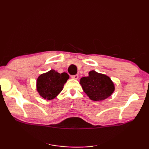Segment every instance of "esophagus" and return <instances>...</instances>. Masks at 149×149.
Instances as JSON below:
<instances>
[{
	"instance_id": "obj_1",
	"label": "esophagus",
	"mask_w": 149,
	"mask_h": 149,
	"mask_svg": "<svg viewBox=\"0 0 149 149\" xmlns=\"http://www.w3.org/2000/svg\"><path fill=\"white\" fill-rule=\"evenodd\" d=\"M72 78L74 79H77L79 78V75L76 74V75H72Z\"/></svg>"
}]
</instances>
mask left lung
Listing matches in <instances>:
<instances>
[{"mask_svg":"<svg viewBox=\"0 0 149 149\" xmlns=\"http://www.w3.org/2000/svg\"><path fill=\"white\" fill-rule=\"evenodd\" d=\"M80 84L84 92L94 101L107 99L115 90L114 84L108 76L94 70L89 72V76L82 77Z\"/></svg>","mask_w":149,"mask_h":149,"instance_id":"obj_1","label":"left lung"}]
</instances>
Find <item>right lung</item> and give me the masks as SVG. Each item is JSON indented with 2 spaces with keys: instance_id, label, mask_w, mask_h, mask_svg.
<instances>
[{
  "instance_id": "1",
  "label": "right lung",
  "mask_w": 149,
  "mask_h": 149,
  "mask_svg": "<svg viewBox=\"0 0 149 149\" xmlns=\"http://www.w3.org/2000/svg\"><path fill=\"white\" fill-rule=\"evenodd\" d=\"M66 72L59 74L54 70L40 75L37 79V90L45 99L51 100L62 91L63 86L68 79Z\"/></svg>"
}]
</instances>
